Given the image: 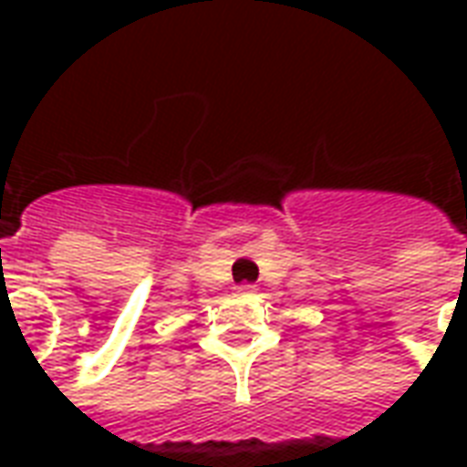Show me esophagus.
<instances>
[{
  "label": "esophagus",
  "instance_id": "obj_1",
  "mask_svg": "<svg viewBox=\"0 0 467 467\" xmlns=\"http://www.w3.org/2000/svg\"><path fill=\"white\" fill-rule=\"evenodd\" d=\"M234 290H237L240 295H254V293H257V287H254V285H247V283L237 285Z\"/></svg>",
  "mask_w": 467,
  "mask_h": 467
}]
</instances>
